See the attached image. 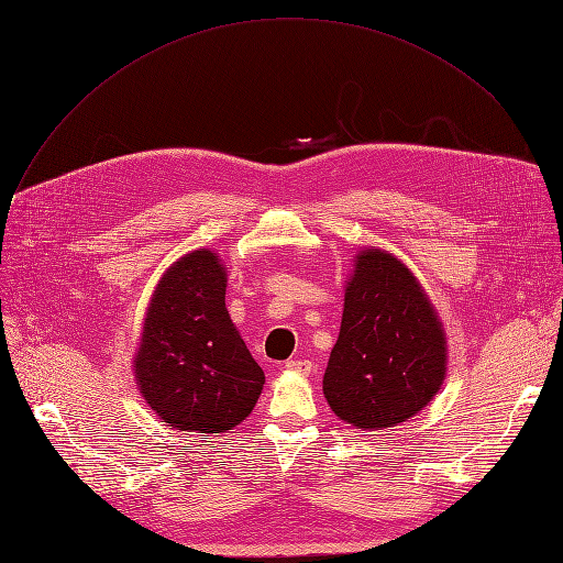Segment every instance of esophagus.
Wrapping results in <instances>:
<instances>
[{"label": "esophagus", "instance_id": "1", "mask_svg": "<svg viewBox=\"0 0 563 563\" xmlns=\"http://www.w3.org/2000/svg\"><path fill=\"white\" fill-rule=\"evenodd\" d=\"M287 372H297V374H310L312 372V363L310 361H301V358H294L285 363Z\"/></svg>", "mask_w": 563, "mask_h": 563}]
</instances>
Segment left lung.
<instances>
[{"mask_svg": "<svg viewBox=\"0 0 563 563\" xmlns=\"http://www.w3.org/2000/svg\"><path fill=\"white\" fill-rule=\"evenodd\" d=\"M445 374V329L420 280L393 253L361 249L323 372L331 410L363 431L397 427L429 406Z\"/></svg>", "mask_w": 563, "mask_h": 563, "instance_id": "left-lung-1", "label": "left lung"}]
</instances>
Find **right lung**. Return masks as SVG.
<instances>
[{"label":"right lung","instance_id":"add662e5","mask_svg":"<svg viewBox=\"0 0 563 563\" xmlns=\"http://www.w3.org/2000/svg\"><path fill=\"white\" fill-rule=\"evenodd\" d=\"M225 287L221 257L198 249L168 266L147 303L134 380L170 429L225 433L251 416L264 388L228 314Z\"/></svg>","mask_w":563,"mask_h":563}]
</instances>
